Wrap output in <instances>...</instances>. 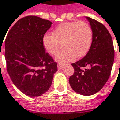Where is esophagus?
I'll use <instances>...</instances> for the list:
<instances>
[{"instance_id":"1","label":"esophagus","mask_w":120,"mask_h":120,"mask_svg":"<svg viewBox=\"0 0 120 120\" xmlns=\"http://www.w3.org/2000/svg\"><path fill=\"white\" fill-rule=\"evenodd\" d=\"M57 67H58V69H61V68L63 67V64H60V63H59V64H58V66H57Z\"/></svg>"}]
</instances>
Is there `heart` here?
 <instances>
[{
    "instance_id": "1",
    "label": "heart",
    "mask_w": 120,
    "mask_h": 120,
    "mask_svg": "<svg viewBox=\"0 0 120 120\" xmlns=\"http://www.w3.org/2000/svg\"><path fill=\"white\" fill-rule=\"evenodd\" d=\"M92 41V31L87 22L83 21L64 22L58 25L52 34L43 37V45L51 55H56L62 47L63 51L58 54V62H67L77 58H82L89 51Z\"/></svg>"
}]
</instances>
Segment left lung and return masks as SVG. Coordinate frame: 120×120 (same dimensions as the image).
I'll return each mask as SVG.
<instances>
[{"label": "left lung", "mask_w": 120, "mask_h": 120, "mask_svg": "<svg viewBox=\"0 0 120 120\" xmlns=\"http://www.w3.org/2000/svg\"><path fill=\"white\" fill-rule=\"evenodd\" d=\"M92 30V42L88 53L73 63L74 73L69 83L75 92L93 95L100 91L109 79L114 61V48L111 36L101 23L86 17ZM82 67L88 69L82 70Z\"/></svg>", "instance_id": "1"}]
</instances>
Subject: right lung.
I'll return each instance as SVG.
<instances>
[{"instance_id":"right-lung-1","label":"right lung","mask_w":120,"mask_h":120,"mask_svg":"<svg viewBox=\"0 0 120 120\" xmlns=\"http://www.w3.org/2000/svg\"><path fill=\"white\" fill-rule=\"evenodd\" d=\"M52 24L47 19L26 16L13 26L5 39L7 72L13 84L30 97L46 92L58 71L57 63L46 53L43 45V37Z\"/></svg>"}]
</instances>
